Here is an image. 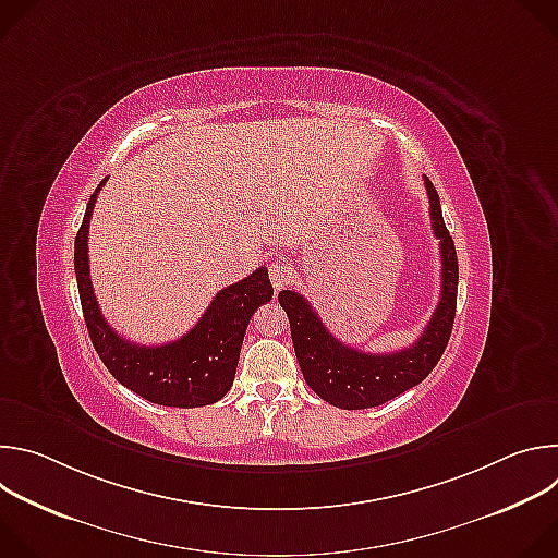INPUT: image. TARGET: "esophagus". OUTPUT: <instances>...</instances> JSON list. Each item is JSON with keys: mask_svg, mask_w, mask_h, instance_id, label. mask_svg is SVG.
I'll use <instances>...</instances> for the list:
<instances>
[{"mask_svg": "<svg viewBox=\"0 0 558 558\" xmlns=\"http://www.w3.org/2000/svg\"><path fill=\"white\" fill-rule=\"evenodd\" d=\"M293 276H295V271H293V267L287 260H276L269 267V278H271V284H274L276 291L284 289L293 280Z\"/></svg>", "mask_w": 558, "mask_h": 558, "instance_id": "34e87169", "label": "esophagus"}]
</instances>
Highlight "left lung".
I'll return each instance as SVG.
<instances>
[{
  "mask_svg": "<svg viewBox=\"0 0 558 558\" xmlns=\"http://www.w3.org/2000/svg\"><path fill=\"white\" fill-rule=\"evenodd\" d=\"M424 185L430 203L433 231L441 245V295L430 323L409 349L395 353L357 351L329 333L306 298L295 291L278 293V302L289 317L291 340L304 381L315 395L338 409L360 411L395 400L397 395L428 377L450 340L459 282L457 252L441 216L439 194L428 177H424Z\"/></svg>",
  "mask_w": 558,
  "mask_h": 558,
  "instance_id": "left-lung-1",
  "label": "left lung"
}]
</instances>
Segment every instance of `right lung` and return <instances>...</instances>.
Returning <instances> with one entry per match:
<instances>
[{"instance_id":"1","label":"right lung","mask_w":558,"mask_h":558,"mask_svg":"<svg viewBox=\"0 0 558 558\" xmlns=\"http://www.w3.org/2000/svg\"><path fill=\"white\" fill-rule=\"evenodd\" d=\"M104 185L106 179L90 196L84 222L74 238L78 298H82L86 327L101 362L119 384L151 404L196 409L218 402L233 384L243 338L254 311L274 295L269 271L258 267L245 280L220 289L196 327L170 344L141 347L121 338L101 315L90 282L88 231Z\"/></svg>"}]
</instances>
